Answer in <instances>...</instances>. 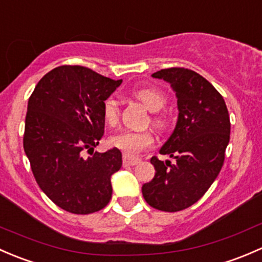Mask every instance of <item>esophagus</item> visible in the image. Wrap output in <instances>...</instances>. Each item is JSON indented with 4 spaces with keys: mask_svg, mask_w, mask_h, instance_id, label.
I'll return each instance as SVG.
<instances>
[{
    "mask_svg": "<svg viewBox=\"0 0 262 262\" xmlns=\"http://www.w3.org/2000/svg\"><path fill=\"white\" fill-rule=\"evenodd\" d=\"M140 161H141V159L140 158H135V156H130V155H123V159H122V163L125 166L137 165Z\"/></svg>",
    "mask_w": 262,
    "mask_h": 262,
    "instance_id": "34e87169",
    "label": "esophagus"
}]
</instances>
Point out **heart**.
Here are the masks:
<instances>
[{
    "label": "heart",
    "mask_w": 262,
    "mask_h": 262,
    "mask_svg": "<svg viewBox=\"0 0 262 262\" xmlns=\"http://www.w3.org/2000/svg\"><path fill=\"white\" fill-rule=\"evenodd\" d=\"M134 96L146 107L154 112L152 123L158 127L165 125V118L158 111H160L166 103V97L160 91L154 88H140L134 92ZM120 115V107L115 97H108L103 102V117L108 125H115ZM155 139L150 131H130L123 130L117 132L111 137V145L116 149L125 152V155H137L142 150L149 149L154 145Z\"/></svg>",
    "instance_id": "1"
}]
</instances>
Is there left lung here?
<instances>
[{"label": "left lung", "instance_id": "left-lung-1", "mask_svg": "<svg viewBox=\"0 0 262 262\" xmlns=\"http://www.w3.org/2000/svg\"><path fill=\"white\" fill-rule=\"evenodd\" d=\"M152 77L170 83L177 94V126L160 149L175 163L151 158L156 172L142 185V195L159 211H183L204 195L222 169L230 142V115L220 92L198 73L168 68Z\"/></svg>", "mask_w": 262, "mask_h": 262}]
</instances>
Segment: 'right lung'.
I'll use <instances>...</instances> for the list:
<instances>
[{
  "mask_svg": "<svg viewBox=\"0 0 262 262\" xmlns=\"http://www.w3.org/2000/svg\"><path fill=\"white\" fill-rule=\"evenodd\" d=\"M121 82L61 66L47 73L29 98L24 150L40 189L64 211L90 214L111 199V177L122 166V154L94 147L104 132L103 102Z\"/></svg>",
  "mask_w": 262,
  "mask_h": 262,
  "instance_id": "add662e5",
  "label": "right lung"
}]
</instances>
